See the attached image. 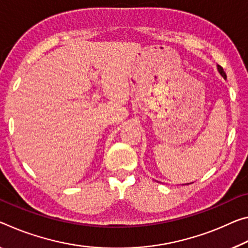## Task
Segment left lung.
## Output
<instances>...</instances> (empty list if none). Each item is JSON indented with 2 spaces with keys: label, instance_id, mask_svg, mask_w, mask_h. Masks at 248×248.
<instances>
[{
  "label": "left lung",
  "instance_id": "left-lung-1",
  "mask_svg": "<svg viewBox=\"0 0 248 248\" xmlns=\"http://www.w3.org/2000/svg\"><path fill=\"white\" fill-rule=\"evenodd\" d=\"M217 70H218V73L221 74V76L224 78V79H226V74H225V72H224V69L219 65H217Z\"/></svg>",
  "mask_w": 248,
  "mask_h": 248
}]
</instances>
